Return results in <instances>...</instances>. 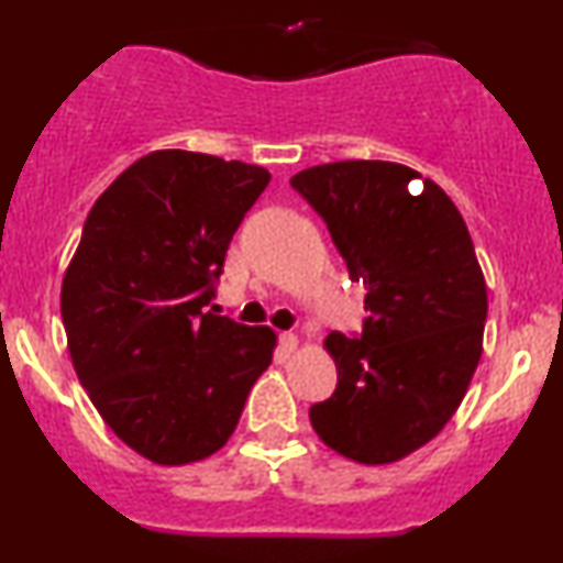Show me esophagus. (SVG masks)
<instances>
[{"label": "esophagus", "mask_w": 563, "mask_h": 563, "mask_svg": "<svg viewBox=\"0 0 563 563\" xmlns=\"http://www.w3.org/2000/svg\"><path fill=\"white\" fill-rule=\"evenodd\" d=\"M280 344H283V349H286V352H296V349H299V335L296 333H280Z\"/></svg>", "instance_id": "34e87169"}]
</instances>
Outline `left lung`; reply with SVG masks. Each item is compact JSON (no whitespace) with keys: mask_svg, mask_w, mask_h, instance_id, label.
Listing matches in <instances>:
<instances>
[{"mask_svg":"<svg viewBox=\"0 0 563 563\" xmlns=\"http://www.w3.org/2000/svg\"><path fill=\"white\" fill-rule=\"evenodd\" d=\"M290 185L325 219L371 312L363 339L322 341L339 384L309 421L349 461L397 463L444 429L479 365L487 286L468 228L442 187L394 161H335Z\"/></svg>","mask_w":563,"mask_h":563,"instance_id":"obj_1","label":"left lung"}]
</instances>
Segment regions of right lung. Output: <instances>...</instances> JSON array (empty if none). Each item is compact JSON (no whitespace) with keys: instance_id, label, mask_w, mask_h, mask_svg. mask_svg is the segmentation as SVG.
Segmentation results:
<instances>
[{"instance_id":"obj_1","label":"right lung","mask_w":563,"mask_h":563,"mask_svg":"<svg viewBox=\"0 0 563 563\" xmlns=\"http://www.w3.org/2000/svg\"><path fill=\"white\" fill-rule=\"evenodd\" d=\"M267 169L153 151L95 200L63 275L70 363L121 442L158 466L228 444L277 335L203 312Z\"/></svg>"}]
</instances>
